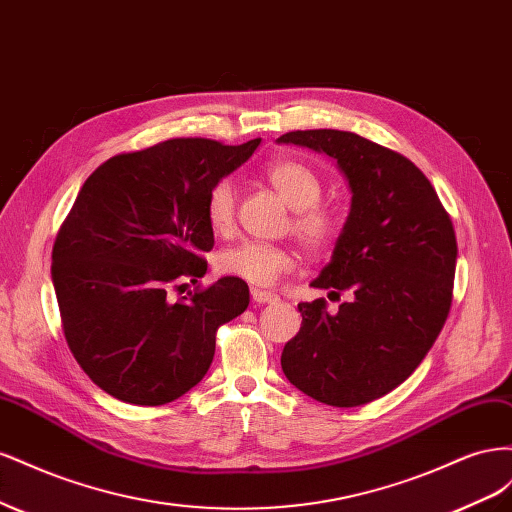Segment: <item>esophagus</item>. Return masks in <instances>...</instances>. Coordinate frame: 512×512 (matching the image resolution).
<instances>
[{
    "label": "esophagus",
    "mask_w": 512,
    "mask_h": 512,
    "mask_svg": "<svg viewBox=\"0 0 512 512\" xmlns=\"http://www.w3.org/2000/svg\"><path fill=\"white\" fill-rule=\"evenodd\" d=\"M252 299H254V303H275L277 301V294L269 292V290L252 288Z\"/></svg>",
    "instance_id": "34e87169"
}]
</instances>
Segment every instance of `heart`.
Masks as SVG:
<instances>
[{"label":"heart","mask_w":512,"mask_h":512,"mask_svg":"<svg viewBox=\"0 0 512 512\" xmlns=\"http://www.w3.org/2000/svg\"><path fill=\"white\" fill-rule=\"evenodd\" d=\"M271 188L294 211L292 230L312 252H324L342 232V218L331 207L318 205L322 179L312 166L299 160H275L265 170ZM237 190L230 179L213 183L207 196V220L215 232H226L235 222ZM294 256L286 247L260 241H241L220 254L218 269L252 286H271L277 275L290 271Z\"/></svg>","instance_id":"obj_1"}]
</instances>
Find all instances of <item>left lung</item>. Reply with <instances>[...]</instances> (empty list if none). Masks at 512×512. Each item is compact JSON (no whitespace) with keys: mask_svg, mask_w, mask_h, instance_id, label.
<instances>
[{"mask_svg":"<svg viewBox=\"0 0 512 512\" xmlns=\"http://www.w3.org/2000/svg\"><path fill=\"white\" fill-rule=\"evenodd\" d=\"M277 143L329 156L350 213L327 267L312 282L350 301L329 314L299 303L297 337L282 352L290 384L320 404H369L410 378L440 335L453 299L457 241L429 179L408 158L342 130H297Z\"/></svg>","mask_w":512,"mask_h":512,"instance_id":"obj_1","label":"left lung"}]
</instances>
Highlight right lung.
<instances>
[{
    "label": "right lung",
    "instance_id": "right-lung-1",
    "mask_svg": "<svg viewBox=\"0 0 512 512\" xmlns=\"http://www.w3.org/2000/svg\"><path fill=\"white\" fill-rule=\"evenodd\" d=\"M258 145L173 138L119 153L83 183L57 232L51 277L74 359L108 395L162 406L188 393L209 371L215 331L250 305L237 277L179 301L168 288L207 273L209 190Z\"/></svg>",
    "mask_w": 512,
    "mask_h": 512
}]
</instances>
